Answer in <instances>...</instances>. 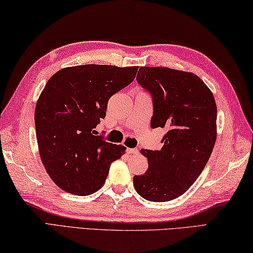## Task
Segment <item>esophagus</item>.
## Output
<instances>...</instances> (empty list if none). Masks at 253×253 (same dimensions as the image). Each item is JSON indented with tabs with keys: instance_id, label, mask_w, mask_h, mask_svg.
<instances>
[{
	"instance_id": "1",
	"label": "esophagus",
	"mask_w": 253,
	"mask_h": 253,
	"mask_svg": "<svg viewBox=\"0 0 253 253\" xmlns=\"http://www.w3.org/2000/svg\"><path fill=\"white\" fill-rule=\"evenodd\" d=\"M127 152L129 154H136V153H139V150L136 148H133V149L129 148V149H127Z\"/></svg>"
}]
</instances>
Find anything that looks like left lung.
<instances>
[{"instance_id":"left-lung-1","label":"left lung","mask_w":253,"mask_h":253,"mask_svg":"<svg viewBox=\"0 0 253 253\" xmlns=\"http://www.w3.org/2000/svg\"><path fill=\"white\" fill-rule=\"evenodd\" d=\"M137 82L152 96V128H165L161 150L141 149L149 169L133 177L142 198L165 202L185 193L202 173L216 140V103L197 75L140 67Z\"/></svg>"}]
</instances>
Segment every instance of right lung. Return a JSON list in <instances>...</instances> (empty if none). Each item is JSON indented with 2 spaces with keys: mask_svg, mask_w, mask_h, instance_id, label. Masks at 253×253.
Returning <instances> with one entry per match:
<instances>
[{
  "mask_svg": "<svg viewBox=\"0 0 253 253\" xmlns=\"http://www.w3.org/2000/svg\"><path fill=\"white\" fill-rule=\"evenodd\" d=\"M138 67L89 65L63 68L46 83L35 111L40 157L53 181L87 196L104 185L111 163L126 148L95 136L107 102L135 79Z\"/></svg>",
  "mask_w": 253,
  "mask_h": 253,
  "instance_id": "1",
  "label": "right lung"
}]
</instances>
